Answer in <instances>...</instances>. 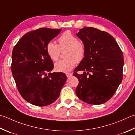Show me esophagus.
Here are the masks:
<instances>
[{"mask_svg":"<svg viewBox=\"0 0 135 135\" xmlns=\"http://www.w3.org/2000/svg\"><path fill=\"white\" fill-rule=\"evenodd\" d=\"M65 74H66V76H67V78H69L71 76L73 75V73H66Z\"/></svg>","mask_w":135,"mask_h":135,"instance_id":"esophagus-1","label":"esophagus"}]
</instances>
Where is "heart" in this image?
Returning <instances> with one entry per match:
<instances>
[{"instance_id": "1", "label": "heart", "mask_w": 135, "mask_h": 135, "mask_svg": "<svg viewBox=\"0 0 135 135\" xmlns=\"http://www.w3.org/2000/svg\"><path fill=\"white\" fill-rule=\"evenodd\" d=\"M59 45L50 41L46 46V52L50 59L57 61L61 51L67 50L65 59L61 60L55 64L57 71L67 73L72 70L76 63L81 62L86 54V47L83 42L80 41L70 31H66L58 38Z\"/></svg>"}]
</instances>
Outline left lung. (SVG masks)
Here are the masks:
<instances>
[{"label": "left lung", "mask_w": 135, "mask_h": 135, "mask_svg": "<svg viewBox=\"0 0 135 135\" xmlns=\"http://www.w3.org/2000/svg\"><path fill=\"white\" fill-rule=\"evenodd\" d=\"M76 35L86 47L84 60L74 71L78 98L91 105L104 104L113 97L122 80L123 55L115 38L106 31L87 27ZM83 70V75L77 72Z\"/></svg>", "instance_id": "1"}]
</instances>
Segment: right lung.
Returning a JSON list of instances; mask_svg holds the SVG:
<instances>
[{
  "label": "right lung",
  "instance_id": "1",
  "mask_svg": "<svg viewBox=\"0 0 135 135\" xmlns=\"http://www.w3.org/2000/svg\"><path fill=\"white\" fill-rule=\"evenodd\" d=\"M61 30L44 27L28 31L13 49L11 70L18 91L34 105L55 102L67 80L64 73H51L54 64L46 52L47 44Z\"/></svg>",
  "mask_w": 135,
  "mask_h": 135
}]
</instances>
